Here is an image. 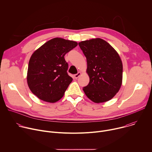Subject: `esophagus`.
Segmentation results:
<instances>
[{"instance_id": "obj_1", "label": "esophagus", "mask_w": 152, "mask_h": 152, "mask_svg": "<svg viewBox=\"0 0 152 152\" xmlns=\"http://www.w3.org/2000/svg\"><path fill=\"white\" fill-rule=\"evenodd\" d=\"M80 75H81V73H80V72H78L77 74L75 75V79H77V78L80 76Z\"/></svg>"}]
</instances>
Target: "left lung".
<instances>
[{"instance_id": "1", "label": "left lung", "mask_w": 152, "mask_h": 152, "mask_svg": "<svg viewBox=\"0 0 152 152\" xmlns=\"http://www.w3.org/2000/svg\"><path fill=\"white\" fill-rule=\"evenodd\" d=\"M87 62L90 82L83 88L94 103L113 99L122 84L123 64L117 52L106 41L97 38L79 42Z\"/></svg>"}]
</instances>
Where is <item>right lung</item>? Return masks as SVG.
<instances>
[{
    "mask_svg": "<svg viewBox=\"0 0 152 152\" xmlns=\"http://www.w3.org/2000/svg\"><path fill=\"white\" fill-rule=\"evenodd\" d=\"M77 42L54 38L37 49L29 59L27 82L32 93L39 99L50 103L59 100L72 82L67 71L64 56Z\"/></svg>",
    "mask_w": 152,
    "mask_h": 152,
    "instance_id": "1",
    "label": "right lung"
}]
</instances>
